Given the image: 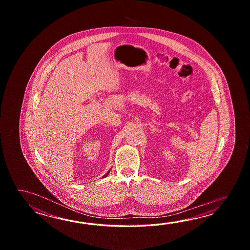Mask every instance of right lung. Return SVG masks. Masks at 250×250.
<instances>
[{"label": "right lung", "instance_id": "right-lung-1", "mask_svg": "<svg viewBox=\"0 0 250 250\" xmlns=\"http://www.w3.org/2000/svg\"><path fill=\"white\" fill-rule=\"evenodd\" d=\"M109 171H110V170H109ZM109 171H108V172H107L106 174H105V175H104V177H106V176L108 175V173H109Z\"/></svg>", "mask_w": 250, "mask_h": 250}]
</instances>
